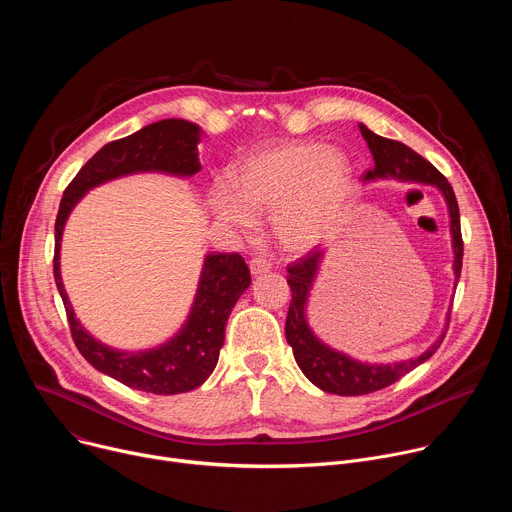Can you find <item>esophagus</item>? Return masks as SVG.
<instances>
[{
  "instance_id": "esophagus-1",
  "label": "esophagus",
  "mask_w": 512,
  "mask_h": 512,
  "mask_svg": "<svg viewBox=\"0 0 512 512\" xmlns=\"http://www.w3.org/2000/svg\"><path fill=\"white\" fill-rule=\"evenodd\" d=\"M249 269L253 275H261V273H267L271 269V263L263 257H253L251 263H249Z\"/></svg>"
}]
</instances>
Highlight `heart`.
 Here are the masks:
<instances>
[{"mask_svg": "<svg viewBox=\"0 0 512 512\" xmlns=\"http://www.w3.org/2000/svg\"><path fill=\"white\" fill-rule=\"evenodd\" d=\"M350 162L338 148L314 141L269 145L231 172V190L216 186L210 204L221 223L251 235V214L273 212L279 243L308 251L324 241L344 202Z\"/></svg>", "mask_w": 512, "mask_h": 512, "instance_id": "obj_1", "label": "heart"}]
</instances>
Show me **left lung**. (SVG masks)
Returning <instances> with one entry per match:
<instances>
[{
  "label": "left lung",
  "instance_id": "left-lung-1",
  "mask_svg": "<svg viewBox=\"0 0 512 512\" xmlns=\"http://www.w3.org/2000/svg\"><path fill=\"white\" fill-rule=\"evenodd\" d=\"M360 133L367 141L369 150L373 154L375 166L364 174V182L371 180H399V182H413V184H429L440 190L446 198L448 212H450V231H452V245H454V275L456 281L460 279L462 271V255H464V243H462V231H460V208L454 194V188L450 182L437 172L427 160H423L419 154H415L405 143L381 137L373 133L367 125H358ZM326 251L314 249L294 265L287 267V283L291 287V302L287 310L285 320V338L294 350V358L302 373L322 391L334 393V395H367L379 389H385L405 377L409 371L419 367L425 362L437 348H440L448 324L450 314L446 322V330L437 338L427 350H423L419 356L393 362V364H371L360 362L350 358L344 352H338L324 344L310 328L306 318V306L310 291L314 285V279L318 275L322 257Z\"/></svg>",
  "mask_w": 512,
  "mask_h": 512
}]
</instances>
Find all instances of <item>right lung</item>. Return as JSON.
<instances>
[{"mask_svg":"<svg viewBox=\"0 0 512 512\" xmlns=\"http://www.w3.org/2000/svg\"><path fill=\"white\" fill-rule=\"evenodd\" d=\"M200 133L196 123L162 119L103 145L66 186L54 225V281L66 310L72 340L97 371L145 393H188L210 377L218 352L225 344V326L231 310L251 285L245 259L239 253L206 255L192 310L180 332L158 348L127 352L99 342L77 320L60 277L62 231L72 208L99 184L137 172H164L180 178L200 172Z\"/></svg>","mask_w":512,"mask_h":512,"instance_id":"right-lung-1","label":"right lung"}]
</instances>
